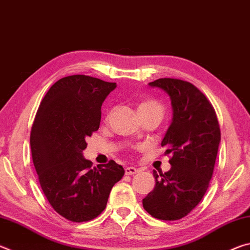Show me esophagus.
<instances>
[{
    "instance_id": "esophagus-1",
    "label": "esophagus",
    "mask_w": 250,
    "mask_h": 250,
    "mask_svg": "<svg viewBox=\"0 0 250 250\" xmlns=\"http://www.w3.org/2000/svg\"><path fill=\"white\" fill-rule=\"evenodd\" d=\"M138 172H139V168L133 167H126L125 168V175H133V174H137Z\"/></svg>"
}]
</instances>
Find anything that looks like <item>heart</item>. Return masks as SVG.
Instances as JSON below:
<instances>
[{
	"label": "heart",
	"mask_w": 250,
	"mask_h": 250,
	"mask_svg": "<svg viewBox=\"0 0 250 250\" xmlns=\"http://www.w3.org/2000/svg\"><path fill=\"white\" fill-rule=\"evenodd\" d=\"M139 109H158L162 111V108H161V105L158 104L154 101H146V103H142L140 104V107Z\"/></svg>",
	"instance_id": "heart-1"
}]
</instances>
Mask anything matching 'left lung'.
I'll return each instance as SVG.
<instances>
[{
    "instance_id": "8db88e82",
    "label": "left lung",
    "mask_w": 250,
    "mask_h": 250,
    "mask_svg": "<svg viewBox=\"0 0 250 250\" xmlns=\"http://www.w3.org/2000/svg\"><path fill=\"white\" fill-rule=\"evenodd\" d=\"M170 96L172 122L161 146L172 153L171 168L158 174L155 186L142 200L151 216L176 221L186 216L205 195L213 176L221 130L213 105L191 83L160 78L149 83Z\"/></svg>"
}]
</instances>
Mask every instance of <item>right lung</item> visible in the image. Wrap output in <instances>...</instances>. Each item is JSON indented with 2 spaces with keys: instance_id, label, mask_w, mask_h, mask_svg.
<instances>
[{
  "instance_id": "right-lung-1",
  "label": "right lung",
  "mask_w": 250,
  "mask_h": 250,
  "mask_svg": "<svg viewBox=\"0 0 250 250\" xmlns=\"http://www.w3.org/2000/svg\"><path fill=\"white\" fill-rule=\"evenodd\" d=\"M116 87L84 75L59 79L34 120L31 150L41 188L53 208L71 222H88L101 214L112 186L125 175L115 161L92 167L83 154L86 139L99 129L101 105Z\"/></svg>"
}]
</instances>
